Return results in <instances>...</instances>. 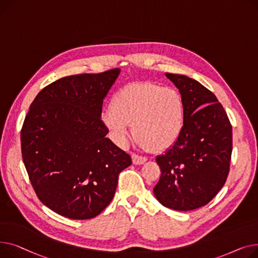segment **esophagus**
Masks as SVG:
<instances>
[{"instance_id": "34e87169", "label": "esophagus", "mask_w": 258, "mask_h": 258, "mask_svg": "<svg viewBox=\"0 0 258 258\" xmlns=\"http://www.w3.org/2000/svg\"><path fill=\"white\" fill-rule=\"evenodd\" d=\"M132 161H133V164H143V163H145L147 161V158L133 154L132 155Z\"/></svg>"}]
</instances>
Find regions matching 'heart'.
<instances>
[{"label":"heart","instance_id":"1","mask_svg":"<svg viewBox=\"0 0 258 258\" xmlns=\"http://www.w3.org/2000/svg\"><path fill=\"white\" fill-rule=\"evenodd\" d=\"M102 120L118 146H125L131 134L142 148L164 151L180 138L185 123V104L172 87L152 82H134L120 87L111 105L102 111Z\"/></svg>","mask_w":258,"mask_h":258}]
</instances>
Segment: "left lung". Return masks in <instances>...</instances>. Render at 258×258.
Instances as JSON below:
<instances>
[{"mask_svg": "<svg viewBox=\"0 0 258 258\" xmlns=\"http://www.w3.org/2000/svg\"><path fill=\"white\" fill-rule=\"evenodd\" d=\"M185 104L179 140L156 157L161 176L153 188L165 207L187 211L206 205L226 182L232 152V127L217 97L184 75L165 73Z\"/></svg>", "mask_w": 258, "mask_h": 258, "instance_id": "obj_1", "label": "left lung"}]
</instances>
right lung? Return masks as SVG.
<instances>
[{
  "label": "right lung",
  "instance_id": "obj_1",
  "mask_svg": "<svg viewBox=\"0 0 258 258\" xmlns=\"http://www.w3.org/2000/svg\"><path fill=\"white\" fill-rule=\"evenodd\" d=\"M120 73L81 74L44 87L30 106L22 154L39 200L72 220L98 216L115 194L130 155L106 138L102 106Z\"/></svg>",
  "mask_w": 258,
  "mask_h": 258
}]
</instances>
